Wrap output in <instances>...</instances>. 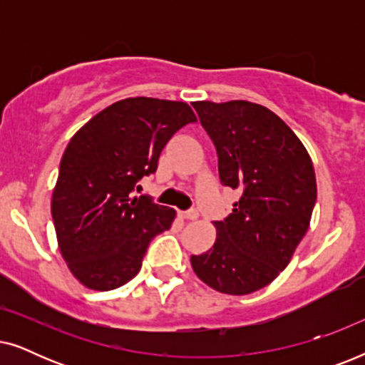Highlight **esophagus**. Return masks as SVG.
Returning a JSON list of instances; mask_svg holds the SVG:
<instances>
[{
    "instance_id": "34e87169",
    "label": "esophagus",
    "mask_w": 365,
    "mask_h": 365,
    "mask_svg": "<svg viewBox=\"0 0 365 365\" xmlns=\"http://www.w3.org/2000/svg\"><path fill=\"white\" fill-rule=\"evenodd\" d=\"M179 216L184 217V219H189V221H196L197 216H199V212H197V209H189V211L179 212Z\"/></svg>"
}]
</instances>
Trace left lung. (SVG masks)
I'll return each mask as SVG.
<instances>
[{
  "label": "left lung",
  "mask_w": 365,
  "mask_h": 365,
  "mask_svg": "<svg viewBox=\"0 0 365 365\" xmlns=\"http://www.w3.org/2000/svg\"><path fill=\"white\" fill-rule=\"evenodd\" d=\"M217 153L222 186L241 191L209 251L191 256L196 276L222 294L266 287L306 236L317 197L311 158L271 109L249 101L192 103Z\"/></svg>",
  "instance_id": "8db88e82"
}]
</instances>
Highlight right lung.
Wrapping results in <instances>:
<instances>
[{
    "mask_svg": "<svg viewBox=\"0 0 365 365\" xmlns=\"http://www.w3.org/2000/svg\"><path fill=\"white\" fill-rule=\"evenodd\" d=\"M196 121L187 103L128 98L103 109L71 138L51 214L59 251L83 286L111 291L131 281L149 242L171 227L173 207L133 197V191L156 173L174 133Z\"/></svg>",
    "mask_w": 365,
    "mask_h": 365,
    "instance_id": "obj_1",
    "label": "right lung"
}]
</instances>
